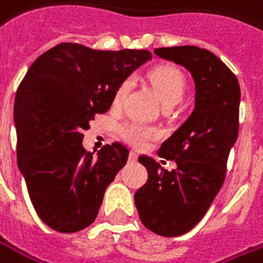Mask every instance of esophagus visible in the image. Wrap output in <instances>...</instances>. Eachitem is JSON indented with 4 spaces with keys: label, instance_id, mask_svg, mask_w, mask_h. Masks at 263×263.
<instances>
[{
    "label": "esophagus",
    "instance_id": "esophagus-1",
    "mask_svg": "<svg viewBox=\"0 0 263 263\" xmlns=\"http://www.w3.org/2000/svg\"><path fill=\"white\" fill-rule=\"evenodd\" d=\"M137 160H138V154L131 151V153H129V161H137Z\"/></svg>",
    "mask_w": 263,
    "mask_h": 263
}]
</instances>
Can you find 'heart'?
<instances>
[{
	"mask_svg": "<svg viewBox=\"0 0 263 263\" xmlns=\"http://www.w3.org/2000/svg\"><path fill=\"white\" fill-rule=\"evenodd\" d=\"M148 78L166 106H175L182 102L186 93V80L179 69L172 65H160L149 72ZM131 88L132 80L125 78L115 90L114 106H122ZM121 134L123 140L128 141L134 147H144L149 140L159 137V131L156 128L147 126L141 122L123 123L121 126Z\"/></svg>",
	"mask_w": 263,
	"mask_h": 263,
	"instance_id": "heart-1",
	"label": "heart"
}]
</instances>
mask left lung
Instances as JSON below:
<instances>
[{"instance_id":"left-lung-1","label":"left lung","mask_w":263,"mask_h":263,"mask_svg":"<svg viewBox=\"0 0 263 263\" xmlns=\"http://www.w3.org/2000/svg\"><path fill=\"white\" fill-rule=\"evenodd\" d=\"M154 52L189 69L196 91L195 109L159 149L160 157L176 161V168L168 172L154 159L140 156L148 180L134 199L148 230L176 237L202 220L224 183L229 154L239 134L240 87L230 68L210 50L173 46Z\"/></svg>"}]
</instances>
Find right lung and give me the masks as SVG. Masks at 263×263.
<instances>
[{
	"label": "right lung",
	"mask_w": 263,
	"mask_h": 263,
	"mask_svg": "<svg viewBox=\"0 0 263 263\" xmlns=\"http://www.w3.org/2000/svg\"><path fill=\"white\" fill-rule=\"evenodd\" d=\"M148 59V50H97L68 42L42 53L26 72L14 102L17 164L34 211L50 229L76 233L96 220L129 149L116 141L95 156L83 147L84 131Z\"/></svg>",
	"instance_id": "add662e5"
}]
</instances>
